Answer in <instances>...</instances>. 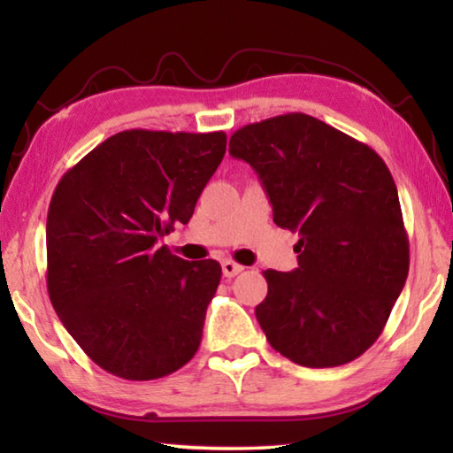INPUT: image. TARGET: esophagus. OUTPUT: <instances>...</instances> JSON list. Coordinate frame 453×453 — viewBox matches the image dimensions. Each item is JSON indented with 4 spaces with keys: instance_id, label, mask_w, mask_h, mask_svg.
Instances as JSON below:
<instances>
[{
    "instance_id": "esophagus-1",
    "label": "esophagus",
    "mask_w": 453,
    "mask_h": 453,
    "mask_svg": "<svg viewBox=\"0 0 453 453\" xmlns=\"http://www.w3.org/2000/svg\"><path fill=\"white\" fill-rule=\"evenodd\" d=\"M221 272H224L226 278H234V275L243 272V265L232 262V259H224V262H221Z\"/></svg>"
}]
</instances>
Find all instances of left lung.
<instances>
[{
	"label": "left lung",
	"instance_id": "1",
	"mask_svg": "<svg viewBox=\"0 0 453 453\" xmlns=\"http://www.w3.org/2000/svg\"><path fill=\"white\" fill-rule=\"evenodd\" d=\"M229 153L254 167L273 221L297 232L294 272H264L270 346L305 367L351 362L378 340L410 270L400 197L365 143L305 113L243 126Z\"/></svg>",
	"mask_w": 453,
	"mask_h": 453
}]
</instances>
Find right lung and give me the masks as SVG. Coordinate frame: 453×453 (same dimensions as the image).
Masks as SVG:
<instances>
[{
  "label": "right lung",
  "mask_w": 453,
  "mask_h": 453,
  "mask_svg": "<svg viewBox=\"0 0 453 453\" xmlns=\"http://www.w3.org/2000/svg\"><path fill=\"white\" fill-rule=\"evenodd\" d=\"M226 143L224 132L127 129L59 180L45 227L50 300L102 370L148 381L196 356L221 265L156 243L194 216Z\"/></svg>",
  "instance_id": "right-lung-1"
}]
</instances>
